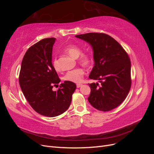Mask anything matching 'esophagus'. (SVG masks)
<instances>
[{
	"label": "esophagus",
	"mask_w": 154,
	"mask_h": 154,
	"mask_svg": "<svg viewBox=\"0 0 154 154\" xmlns=\"http://www.w3.org/2000/svg\"><path fill=\"white\" fill-rule=\"evenodd\" d=\"M82 85V84H81V83H77V84H76V87H77L78 88L80 87Z\"/></svg>",
	"instance_id": "34e87169"
}]
</instances>
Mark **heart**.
<instances>
[{
    "mask_svg": "<svg viewBox=\"0 0 154 154\" xmlns=\"http://www.w3.org/2000/svg\"><path fill=\"white\" fill-rule=\"evenodd\" d=\"M64 51L74 58H78V62L84 66H89L93 60L92 56L90 53H82V48L76 45H68L64 49ZM52 64L56 71H58L60 66L57 58H54L53 60ZM83 75H84L83 69L82 68H76L71 70V71H69L64 75L63 80L72 83H80L82 80Z\"/></svg>",
    "mask_w": 154,
    "mask_h": 154,
    "instance_id": "1",
    "label": "heart"
}]
</instances>
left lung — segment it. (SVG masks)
<instances>
[{"instance_id": "left-lung-1", "label": "left lung", "mask_w": 154, "mask_h": 154, "mask_svg": "<svg viewBox=\"0 0 154 154\" xmlns=\"http://www.w3.org/2000/svg\"><path fill=\"white\" fill-rule=\"evenodd\" d=\"M86 41L93 49L94 66L89 78L101 83H88V100L95 109L109 111L118 106L127 97L131 87V63L127 52L110 36L100 32L76 35Z\"/></svg>"}]
</instances>
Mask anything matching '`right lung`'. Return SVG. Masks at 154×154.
Returning a JSON list of instances; mask_svg holds the SVG:
<instances>
[{"mask_svg":"<svg viewBox=\"0 0 154 154\" xmlns=\"http://www.w3.org/2000/svg\"><path fill=\"white\" fill-rule=\"evenodd\" d=\"M55 40L44 38L27 49L19 74L20 88L29 105L37 113L49 118L69 109L76 88L74 83L65 81L57 91L53 90L60 82L52 64Z\"/></svg>","mask_w":154,"mask_h":154,"instance_id":"obj_1","label":"right lung"}]
</instances>
